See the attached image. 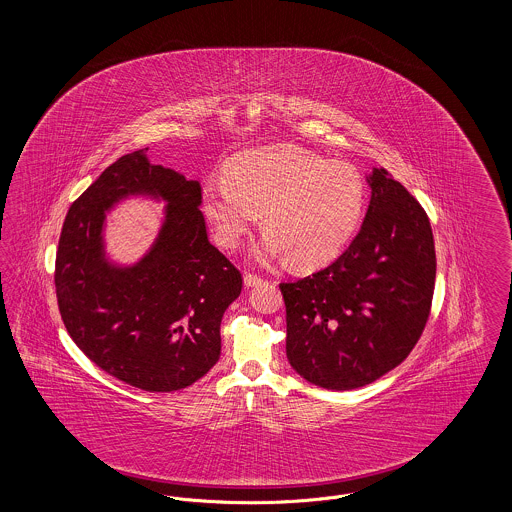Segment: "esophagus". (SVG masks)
Returning a JSON list of instances; mask_svg holds the SVG:
<instances>
[{"instance_id": "obj_1", "label": "esophagus", "mask_w": 512, "mask_h": 512, "mask_svg": "<svg viewBox=\"0 0 512 512\" xmlns=\"http://www.w3.org/2000/svg\"><path fill=\"white\" fill-rule=\"evenodd\" d=\"M261 276L259 274H253V272H245L244 274V282L247 288H253V286H257V284H261Z\"/></svg>"}]
</instances>
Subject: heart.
<instances>
[{"label": "heart", "instance_id": "heart-1", "mask_svg": "<svg viewBox=\"0 0 512 512\" xmlns=\"http://www.w3.org/2000/svg\"><path fill=\"white\" fill-rule=\"evenodd\" d=\"M365 203V182L353 165L286 144L236 155L226 180H209L203 188V211L222 247L240 244L263 213L267 234L255 257L290 255L303 268L332 261L349 244Z\"/></svg>", "mask_w": 512, "mask_h": 512}]
</instances>
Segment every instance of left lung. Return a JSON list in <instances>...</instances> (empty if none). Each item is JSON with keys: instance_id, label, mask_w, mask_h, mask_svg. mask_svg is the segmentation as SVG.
<instances>
[{"instance_id": "obj_1", "label": "left lung", "mask_w": 512, "mask_h": 512, "mask_svg": "<svg viewBox=\"0 0 512 512\" xmlns=\"http://www.w3.org/2000/svg\"><path fill=\"white\" fill-rule=\"evenodd\" d=\"M370 205L330 265L282 282L286 355L326 390H355L401 365L430 317L436 247L426 211L386 169L368 176Z\"/></svg>"}]
</instances>
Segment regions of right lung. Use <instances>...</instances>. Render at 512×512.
I'll return each instance as SVG.
<instances>
[{"label": "right lung", "mask_w": 512, "mask_h": 512, "mask_svg": "<svg viewBox=\"0 0 512 512\" xmlns=\"http://www.w3.org/2000/svg\"><path fill=\"white\" fill-rule=\"evenodd\" d=\"M146 151L122 155L71 205L55 292L80 351L124 384L155 393L188 388L217 365L220 320L242 292V274L207 238L199 182L151 165ZM126 194H151L168 207L147 257L117 268L100 232L104 213Z\"/></svg>", "instance_id": "add662e5"}]
</instances>
